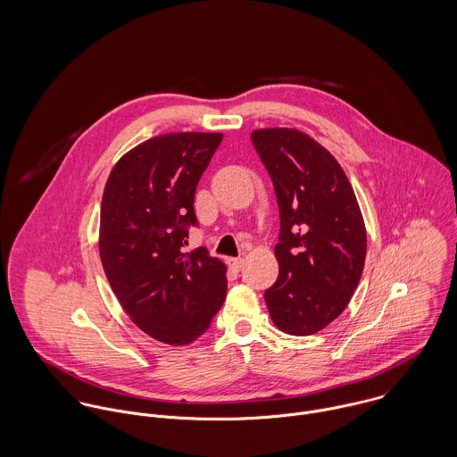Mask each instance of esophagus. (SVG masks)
Segmentation results:
<instances>
[{"label":"esophagus","mask_w":457,"mask_h":457,"mask_svg":"<svg viewBox=\"0 0 457 457\" xmlns=\"http://www.w3.org/2000/svg\"><path fill=\"white\" fill-rule=\"evenodd\" d=\"M227 263H228V267H230L232 270H236V272H237V270H241V269H243L245 261H243V259H228Z\"/></svg>","instance_id":"1"}]
</instances>
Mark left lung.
Listing matches in <instances>:
<instances>
[{"label": "left lung", "instance_id": "8db88e82", "mask_svg": "<svg viewBox=\"0 0 457 457\" xmlns=\"http://www.w3.org/2000/svg\"><path fill=\"white\" fill-rule=\"evenodd\" d=\"M279 207V274L265 290L274 326L310 336L348 306L364 269L366 227L336 158L295 129L252 133Z\"/></svg>", "mask_w": 457, "mask_h": 457}]
</instances>
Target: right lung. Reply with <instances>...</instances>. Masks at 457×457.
I'll return each mask as SVG.
<instances>
[{
  "label": "right lung",
  "instance_id": "obj_1",
  "mask_svg": "<svg viewBox=\"0 0 457 457\" xmlns=\"http://www.w3.org/2000/svg\"><path fill=\"white\" fill-rule=\"evenodd\" d=\"M221 133L153 137L114 165L100 209V259L127 315L151 337L195 341L227 295V267L200 246L187 253L195 227V190Z\"/></svg>",
  "mask_w": 457,
  "mask_h": 457
}]
</instances>
